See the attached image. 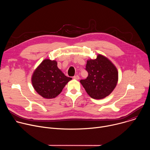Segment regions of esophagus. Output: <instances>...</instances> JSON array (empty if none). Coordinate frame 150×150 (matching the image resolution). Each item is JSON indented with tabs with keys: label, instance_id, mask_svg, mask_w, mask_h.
<instances>
[{
	"label": "esophagus",
	"instance_id": "34e87169",
	"mask_svg": "<svg viewBox=\"0 0 150 150\" xmlns=\"http://www.w3.org/2000/svg\"><path fill=\"white\" fill-rule=\"evenodd\" d=\"M73 78H74V79H79V76L78 75H75V76H74L73 77Z\"/></svg>",
	"mask_w": 150,
	"mask_h": 150
}]
</instances>
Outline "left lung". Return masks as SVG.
<instances>
[{
	"mask_svg": "<svg viewBox=\"0 0 150 150\" xmlns=\"http://www.w3.org/2000/svg\"><path fill=\"white\" fill-rule=\"evenodd\" d=\"M85 70L88 77L80 82L91 98H105L116 87L118 80L117 69L105 57L98 54L96 59L87 60Z\"/></svg>",
	"mask_w": 150,
	"mask_h": 150,
	"instance_id": "obj_1",
	"label": "left lung"
}]
</instances>
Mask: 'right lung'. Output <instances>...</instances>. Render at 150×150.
<instances>
[{
    "instance_id": "right-lung-1",
    "label": "right lung",
    "mask_w": 150,
    "mask_h": 150,
    "mask_svg": "<svg viewBox=\"0 0 150 150\" xmlns=\"http://www.w3.org/2000/svg\"><path fill=\"white\" fill-rule=\"evenodd\" d=\"M55 60L45 59L34 71L32 83L38 94L45 98H53L62 91L66 84L72 79L57 68Z\"/></svg>"
}]
</instances>
